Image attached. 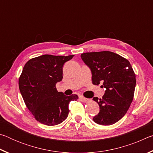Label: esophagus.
I'll list each match as a JSON object with an SVG mask.
<instances>
[{
    "label": "esophagus",
    "mask_w": 153,
    "mask_h": 153,
    "mask_svg": "<svg viewBox=\"0 0 153 153\" xmlns=\"http://www.w3.org/2000/svg\"><path fill=\"white\" fill-rule=\"evenodd\" d=\"M80 100H81V101L83 102H88L90 100L88 99V98H86L81 97H80Z\"/></svg>",
    "instance_id": "obj_1"
}]
</instances>
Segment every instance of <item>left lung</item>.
<instances>
[{
  "instance_id": "1",
  "label": "left lung",
  "mask_w": 153,
  "mask_h": 153,
  "mask_svg": "<svg viewBox=\"0 0 153 153\" xmlns=\"http://www.w3.org/2000/svg\"><path fill=\"white\" fill-rule=\"evenodd\" d=\"M83 61L90 67L94 85L102 84L105 93L102 98H93L100 112L93 117L95 123L110 126L120 120L132 102L136 74L128 59L111 51L82 53Z\"/></svg>"
}]
</instances>
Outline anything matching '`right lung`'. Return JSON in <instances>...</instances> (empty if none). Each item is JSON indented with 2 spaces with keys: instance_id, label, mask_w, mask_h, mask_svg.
I'll return each instance as SVG.
<instances>
[{
  "instance_id": "add662e5",
  "label": "right lung",
  "mask_w": 153,
  "mask_h": 153,
  "mask_svg": "<svg viewBox=\"0 0 153 153\" xmlns=\"http://www.w3.org/2000/svg\"><path fill=\"white\" fill-rule=\"evenodd\" d=\"M44 55L32 58L24 67L19 88L24 102L40 123L52 126L66 120L69 104L77 100L76 94L65 96L58 92L56 84L63 79V66L74 57Z\"/></svg>"
}]
</instances>
